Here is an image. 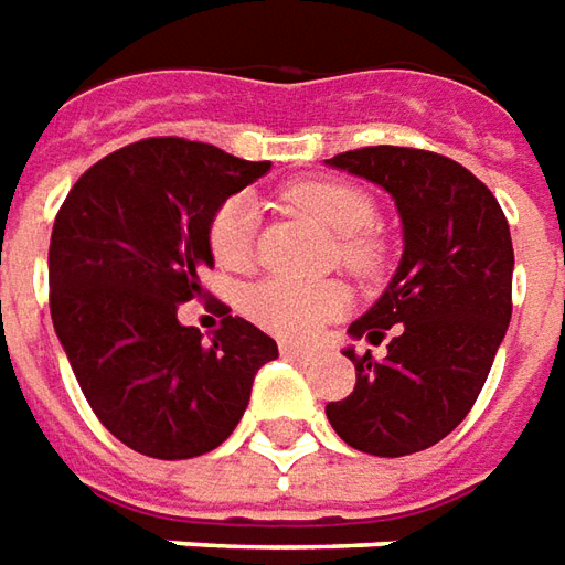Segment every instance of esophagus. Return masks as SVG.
Returning a JSON list of instances; mask_svg holds the SVG:
<instances>
[{"label": "esophagus", "mask_w": 565, "mask_h": 565, "mask_svg": "<svg viewBox=\"0 0 565 565\" xmlns=\"http://www.w3.org/2000/svg\"><path fill=\"white\" fill-rule=\"evenodd\" d=\"M279 353L289 356V360H301V363H313V360L320 356V350L301 348V344H291V341H282V344H279Z\"/></svg>", "instance_id": "obj_1"}]
</instances>
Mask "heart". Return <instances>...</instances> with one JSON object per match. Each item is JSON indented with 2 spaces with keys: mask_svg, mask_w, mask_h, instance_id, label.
Returning <instances> with one entry per match:
<instances>
[{
  "mask_svg": "<svg viewBox=\"0 0 565 565\" xmlns=\"http://www.w3.org/2000/svg\"><path fill=\"white\" fill-rule=\"evenodd\" d=\"M286 202L301 215L313 217L326 231L341 236V260L356 274H369L379 264V243L365 233L375 221L372 196L341 181H301L291 184ZM255 224L258 209L252 196H231L215 209L209 221V248L212 258L227 270H245L255 258ZM350 295L341 282H291L267 279L245 295V313L260 329L279 338H310L322 322L334 320Z\"/></svg>",
  "mask_w": 565,
  "mask_h": 565,
  "instance_id": "1",
  "label": "heart"
}]
</instances>
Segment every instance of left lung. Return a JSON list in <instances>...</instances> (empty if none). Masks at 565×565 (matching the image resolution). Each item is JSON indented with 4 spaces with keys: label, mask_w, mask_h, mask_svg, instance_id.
Here are the masks:
<instances>
[{
    "label": "left lung",
    "mask_w": 565,
    "mask_h": 565,
    "mask_svg": "<svg viewBox=\"0 0 565 565\" xmlns=\"http://www.w3.org/2000/svg\"><path fill=\"white\" fill-rule=\"evenodd\" d=\"M394 196L403 260L353 338L387 356H348L356 384L326 406L334 434L379 458L422 452L465 422L511 322L513 245L492 190L455 159L415 147H360L326 159Z\"/></svg>",
    "instance_id": "obj_1"
}]
</instances>
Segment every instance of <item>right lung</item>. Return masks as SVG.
Instances as JSON below:
<instances>
[{
  "label": "right lung",
  "instance_id": "obj_1",
  "mask_svg": "<svg viewBox=\"0 0 565 565\" xmlns=\"http://www.w3.org/2000/svg\"><path fill=\"white\" fill-rule=\"evenodd\" d=\"M267 171L212 143L143 138L95 162L54 217V332L97 422L135 452L178 461L217 449L258 369L279 356L243 317H224L212 341L178 322V307L205 298L215 209Z\"/></svg>",
  "mask_w": 565,
  "mask_h": 565
}]
</instances>
